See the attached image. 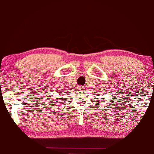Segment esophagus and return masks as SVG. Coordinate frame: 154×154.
I'll list each match as a JSON object with an SVG mask.
<instances>
[{"label": "esophagus", "instance_id": "obj_1", "mask_svg": "<svg viewBox=\"0 0 154 154\" xmlns=\"http://www.w3.org/2000/svg\"><path fill=\"white\" fill-rule=\"evenodd\" d=\"M83 89H84V88L82 86H79L78 87V91H83Z\"/></svg>", "mask_w": 154, "mask_h": 154}]
</instances>
